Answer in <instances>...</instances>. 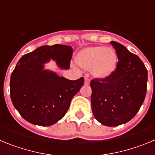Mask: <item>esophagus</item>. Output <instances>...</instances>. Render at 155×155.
I'll list each match as a JSON object with an SVG mask.
<instances>
[{
    "label": "esophagus",
    "mask_w": 155,
    "mask_h": 155,
    "mask_svg": "<svg viewBox=\"0 0 155 155\" xmlns=\"http://www.w3.org/2000/svg\"><path fill=\"white\" fill-rule=\"evenodd\" d=\"M89 83H90L89 79H87V78L84 79V84H89Z\"/></svg>",
    "instance_id": "esophagus-1"
}]
</instances>
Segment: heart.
<instances>
[{
	"label": "heart",
	"instance_id": "1",
	"mask_svg": "<svg viewBox=\"0 0 155 155\" xmlns=\"http://www.w3.org/2000/svg\"><path fill=\"white\" fill-rule=\"evenodd\" d=\"M75 62L81 68L91 71L94 78H108L117 68L116 52L105 46H91L78 53Z\"/></svg>",
	"mask_w": 155,
	"mask_h": 155
}]
</instances>
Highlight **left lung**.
I'll use <instances>...</instances> for the list:
<instances>
[{
  "instance_id": "obj_1",
  "label": "left lung",
  "mask_w": 155,
  "mask_h": 155,
  "mask_svg": "<svg viewBox=\"0 0 155 155\" xmlns=\"http://www.w3.org/2000/svg\"><path fill=\"white\" fill-rule=\"evenodd\" d=\"M110 43L119 62L114 73L105 79L91 81V109L102 125L117 127L132 120L144 101L147 70L142 61L122 44Z\"/></svg>"
}]
</instances>
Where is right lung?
<instances>
[{
  "label": "right lung",
  "mask_w": 155,
  "mask_h": 155,
  "mask_svg": "<svg viewBox=\"0 0 155 155\" xmlns=\"http://www.w3.org/2000/svg\"><path fill=\"white\" fill-rule=\"evenodd\" d=\"M72 53L70 46H42L22 56L17 63L11 75V98L28 123L49 127L66 114L71 99L84 84V78L68 80L44 69V64L53 60L61 69H69Z\"/></svg>",
  "instance_id": "add662e5"
}]
</instances>
